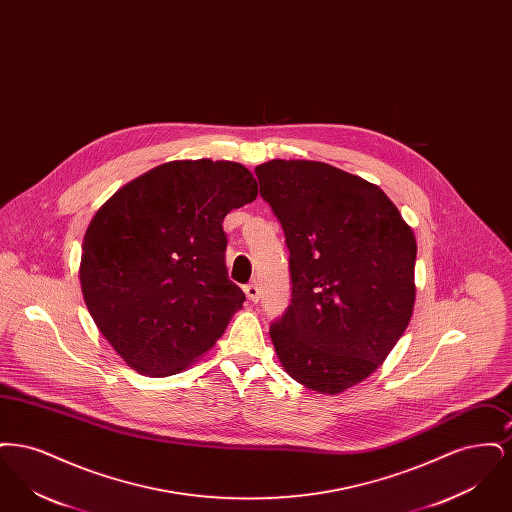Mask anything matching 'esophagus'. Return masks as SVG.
Segmentation results:
<instances>
[{
	"label": "esophagus",
	"mask_w": 512,
	"mask_h": 512,
	"mask_svg": "<svg viewBox=\"0 0 512 512\" xmlns=\"http://www.w3.org/2000/svg\"><path fill=\"white\" fill-rule=\"evenodd\" d=\"M244 292L253 303L259 301V288H257V284H247L244 288Z\"/></svg>",
	"instance_id": "obj_1"
}]
</instances>
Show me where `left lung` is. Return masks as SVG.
Segmentation results:
<instances>
[{
  "instance_id": "1",
  "label": "left lung",
  "mask_w": 512,
  "mask_h": 512,
  "mask_svg": "<svg viewBox=\"0 0 512 512\" xmlns=\"http://www.w3.org/2000/svg\"><path fill=\"white\" fill-rule=\"evenodd\" d=\"M290 249L292 305L270 326L284 370L338 395L386 361L413 317V228L376 184L320 161L255 167Z\"/></svg>"
}]
</instances>
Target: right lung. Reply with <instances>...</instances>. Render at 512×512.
Here are the masks:
<instances>
[{"label": "right lung", "mask_w": 512, "mask_h": 512, "mask_svg": "<svg viewBox=\"0 0 512 512\" xmlns=\"http://www.w3.org/2000/svg\"><path fill=\"white\" fill-rule=\"evenodd\" d=\"M234 161H171L124 184L90 220L80 288L99 332L149 378L194 365L242 309L228 280L222 220L255 201Z\"/></svg>", "instance_id": "1"}]
</instances>
